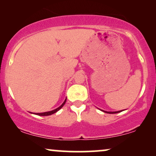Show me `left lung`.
Segmentation results:
<instances>
[{
	"label": "left lung",
	"mask_w": 156,
	"mask_h": 156,
	"mask_svg": "<svg viewBox=\"0 0 156 156\" xmlns=\"http://www.w3.org/2000/svg\"><path fill=\"white\" fill-rule=\"evenodd\" d=\"M103 112H105V113H111V114H113V113H120V112H121L122 111H114V112H108V111H102Z\"/></svg>",
	"instance_id": "1"
}]
</instances>
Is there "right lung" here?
<instances>
[{
    "instance_id": "right-lung-1",
    "label": "right lung",
    "mask_w": 156,
    "mask_h": 156,
    "mask_svg": "<svg viewBox=\"0 0 156 156\" xmlns=\"http://www.w3.org/2000/svg\"><path fill=\"white\" fill-rule=\"evenodd\" d=\"M66 99L65 100V101H64V102L63 103V104H62L61 106H59L58 108H57L56 109H55V110H53V111H48V112H45V113H35V114H36V115H41V116H46V115H52V114H53V113H56L57 111H58L64 105H65V103H66Z\"/></svg>"
}]
</instances>
